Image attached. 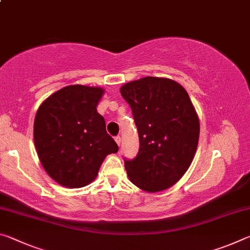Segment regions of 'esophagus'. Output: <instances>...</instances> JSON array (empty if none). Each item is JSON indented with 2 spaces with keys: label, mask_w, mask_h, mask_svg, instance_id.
Returning a JSON list of instances; mask_svg holds the SVG:
<instances>
[{
  "label": "esophagus",
  "mask_w": 250,
  "mask_h": 250,
  "mask_svg": "<svg viewBox=\"0 0 250 250\" xmlns=\"http://www.w3.org/2000/svg\"><path fill=\"white\" fill-rule=\"evenodd\" d=\"M115 141L117 142V145L120 146V145H121V138L119 137V135H118V137H116V138H115Z\"/></svg>",
  "instance_id": "obj_1"
}]
</instances>
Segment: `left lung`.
<instances>
[{"mask_svg": "<svg viewBox=\"0 0 250 250\" xmlns=\"http://www.w3.org/2000/svg\"><path fill=\"white\" fill-rule=\"evenodd\" d=\"M138 128L139 152L125 159L132 183L146 192L167 189L191 166L200 138V121L188 94L168 78L145 77L120 88Z\"/></svg>", "mask_w": 250, "mask_h": 250, "instance_id": "8db88e82", "label": "left lung"}]
</instances>
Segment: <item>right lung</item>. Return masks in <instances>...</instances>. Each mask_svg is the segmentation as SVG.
<instances>
[{
    "label": "right lung",
    "instance_id": "1",
    "mask_svg": "<svg viewBox=\"0 0 250 250\" xmlns=\"http://www.w3.org/2000/svg\"><path fill=\"white\" fill-rule=\"evenodd\" d=\"M104 90L71 84L40 105L34 143L42 166L58 184L77 188L94 181L105 156L118 152L97 104Z\"/></svg>",
    "mask_w": 250,
    "mask_h": 250
}]
</instances>
